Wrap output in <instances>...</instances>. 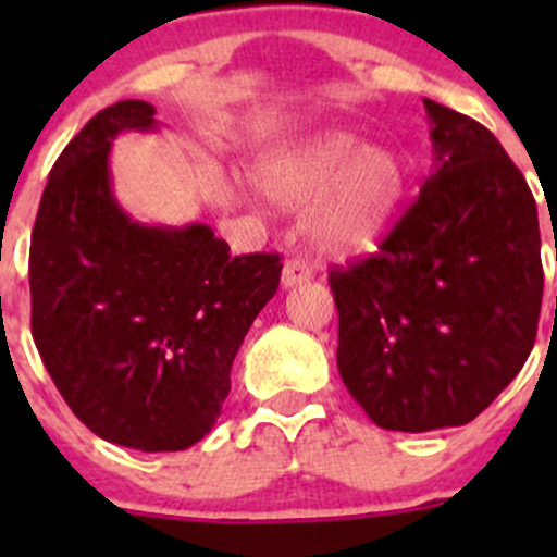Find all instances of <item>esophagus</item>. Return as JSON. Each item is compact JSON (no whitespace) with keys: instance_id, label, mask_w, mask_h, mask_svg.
<instances>
[{"instance_id":"esophagus-1","label":"esophagus","mask_w":557,"mask_h":557,"mask_svg":"<svg viewBox=\"0 0 557 557\" xmlns=\"http://www.w3.org/2000/svg\"><path fill=\"white\" fill-rule=\"evenodd\" d=\"M312 277V269L310 263H305L301 258H294L283 267V288H294V285L307 283Z\"/></svg>"}]
</instances>
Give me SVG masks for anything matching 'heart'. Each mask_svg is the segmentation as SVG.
<instances>
[{
	"label": "heart",
	"mask_w": 557,
	"mask_h": 557,
	"mask_svg": "<svg viewBox=\"0 0 557 557\" xmlns=\"http://www.w3.org/2000/svg\"><path fill=\"white\" fill-rule=\"evenodd\" d=\"M272 205L307 210V237L325 258L367 256L391 232L407 196V172L393 150L350 132H325L256 166Z\"/></svg>",
	"instance_id": "b5f03b06"
}]
</instances>
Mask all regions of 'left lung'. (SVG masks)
<instances>
[{"label":"left lung","mask_w":557,"mask_h":557,"mask_svg":"<svg viewBox=\"0 0 557 557\" xmlns=\"http://www.w3.org/2000/svg\"><path fill=\"white\" fill-rule=\"evenodd\" d=\"M434 174L380 252L331 269L336 367L387 431L463 425L531 356L542 310L536 201L482 123L423 99Z\"/></svg>","instance_id":"obj_1"}]
</instances>
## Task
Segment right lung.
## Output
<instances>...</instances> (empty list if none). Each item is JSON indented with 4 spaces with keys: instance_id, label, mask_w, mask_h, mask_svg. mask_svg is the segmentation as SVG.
<instances>
[{
    "instance_id": "add662e5",
    "label": "right lung",
    "mask_w": 557,
    "mask_h": 557,
    "mask_svg": "<svg viewBox=\"0 0 557 557\" xmlns=\"http://www.w3.org/2000/svg\"><path fill=\"white\" fill-rule=\"evenodd\" d=\"M156 107L123 99L64 148L29 250L32 336L72 412L112 445L174 453L210 434L247 329L277 294V252L232 258L205 223L148 226L112 194L110 150L156 132Z\"/></svg>"
}]
</instances>
